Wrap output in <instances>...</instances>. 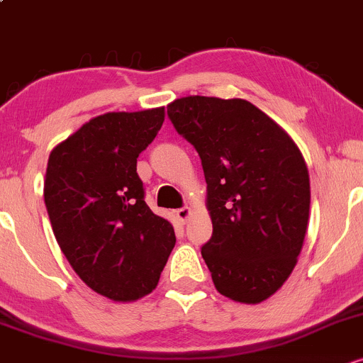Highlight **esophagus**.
Returning a JSON list of instances; mask_svg holds the SVG:
<instances>
[{
	"label": "esophagus",
	"instance_id": "obj_1",
	"mask_svg": "<svg viewBox=\"0 0 363 363\" xmlns=\"http://www.w3.org/2000/svg\"><path fill=\"white\" fill-rule=\"evenodd\" d=\"M190 214H192V209H190V207H182V209H178V211H177V218L180 219L182 223H186V221H189Z\"/></svg>",
	"mask_w": 363,
	"mask_h": 363
}]
</instances>
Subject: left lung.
Instances as JSON below:
<instances>
[{"label":"left lung","instance_id":"1","mask_svg":"<svg viewBox=\"0 0 363 363\" xmlns=\"http://www.w3.org/2000/svg\"><path fill=\"white\" fill-rule=\"evenodd\" d=\"M168 116L202 160L213 221L202 257L216 290L264 302L290 278L307 233L311 178L298 145L238 97H180Z\"/></svg>","mask_w":363,"mask_h":363}]
</instances>
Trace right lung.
<instances>
[{
	"label": "right lung",
	"instance_id": "obj_1",
	"mask_svg": "<svg viewBox=\"0 0 363 363\" xmlns=\"http://www.w3.org/2000/svg\"><path fill=\"white\" fill-rule=\"evenodd\" d=\"M164 106L104 113L52 147L44 202L56 242L80 279L113 302L156 290L173 250V225L144 201L137 157L164 121Z\"/></svg>",
	"mask_w": 363,
	"mask_h": 363
}]
</instances>
